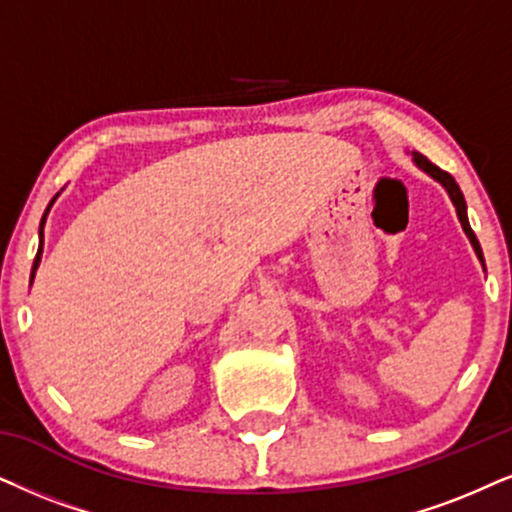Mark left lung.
Masks as SVG:
<instances>
[{"label": "left lung", "instance_id": "obj_1", "mask_svg": "<svg viewBox=\"0 0 512 512\" xmlns=\"http://www.w3.org/2000/svg\"><path fill=\"white\" fill-rule=\"evenodd\" d=\"M413 160H416V165L420 167V170H425V172L430 174V177H435V179L439 181V184L444 186L446 193H449V196H451V203L456 205V215H458V219H461V224H463V231H465V234H468L470 243H472V248H475L477 257H480V262H484V257H482V248H480V241H477L475 231L470 229V222H468V212H465V198H463L461 189H458L456 179L451 177L449 172L439 170L437 165H432L430 160L425 158V155H420V153H413Z\"/></svg>", "mask_w": 512, "mask_h": 512}]
</instances>
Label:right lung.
Segmentation results:
<instances>
[{
	"mask_svg": "<svg viewBox=\"0 0 512 512\" xmlns=\"http://www.w3.org/2000/svg\"><path fill=\"white\" fill-rule=\"evenodd\" d=\"M51 203H54V200H51ZM49 203V205H51ZM47 212H49V208H47ZM47 212H44V217H42V222H40V238L44 241V234H42V229H44V219H47ZM42 241H40V250H37V257H35V264H32V276H35V269L40 267V260H42Z\"/></svg>",
	"mask_w": 512,
	"mask_h": 512,
	"instance_id": "1",
	"label": "right lung"
}]
</instances>
